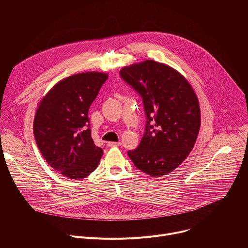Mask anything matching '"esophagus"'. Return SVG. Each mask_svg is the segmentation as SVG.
Returning <instances> with one entry per match:
<instances>
[{"mask_svg": "<svg viewBox=\"0 0 248 248\" xmlns=\"http://www.w3.org/2000/svg\"><path fill=\"white\" fill-rule=\"evenodd\" d=\"M107 145L109 147H118V146H121V142H108Z\"/></svg>", "mask_w": 248, "mask_h": 248, "instance_id": "34e87169", "label": "esophagus"}]
</instances>
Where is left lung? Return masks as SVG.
<instances>
[{
	"mask_svg": "<svg viewBox=\"0 0 248 248\" xmlns=\"http://www.w3.org/2000/svg\"><path fill=\"white\" fill-rule=\"evenodd\" d=\"M122 79L142 98L145 131L138 147L127 151L134 166L151 176L178 168L192 150L200 128L197 97L172 67L145 61L121 69Z\"/></svg>",
	"mask_w": 248,
	"mask_h": 248,
	"instance_id": "8db88e82",
	"label": "left lung"
}]
</instances>
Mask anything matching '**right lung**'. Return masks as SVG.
I'll use <instances>...</instances> for the list:
<instances>
[{"instance_id": "right-lung-1", "label": "right lung", "mask_w": 248, "mask_h": 248, "mask_svg": "<svg viewBox=\"0 0 248 248\" xmlns=\"http://www.w3.org/2000/svg\"><path fill=\"white\" fill-rule=\"evenodd\" d=\"M107 79L101 73L68 77L47 93L36 111V144L48 165L68 179L86 178L103 155L91 137L88 111Z\"/></svg>"}]
</instances>
